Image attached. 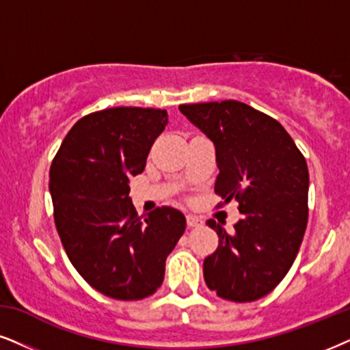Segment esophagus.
Returning <instances> with one entry per match:
<instances>
[{
  "instance_id": "obj_1",
  "label": "esophagus",
  "mask_w": 350,
  "mask_h": 350,
  "mask_svg": "<svg viewBox=\"0 0 350 350\" xmlns=\"http://www.w3.org/2000/svg\"><path fill=\"white\" fill-rule=\"evenodd\" d=\"M185 219H187V226L189 228H197V226H200V224H202V219L196 215H187V216H185Z\"/></svg>"
}]
</instances>
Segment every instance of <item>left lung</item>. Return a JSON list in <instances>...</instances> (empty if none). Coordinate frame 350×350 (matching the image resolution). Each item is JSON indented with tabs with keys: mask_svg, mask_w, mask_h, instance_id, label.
<instances>
[{
	"mask_svg": "<svg viewBox=\"0 0 350 350\" xmlns=\"http://www.w3.org/2000/svg\"><path fill=\"white\" fill-rule=\"evenodd\" d=\"M215 144V193L236 198L244 218L234 231L208 219L219 237L203 262L206 286L221 299L254 302L282 281L302 244L308 219V167L276 119L236 100L180 105Z\"/></svg>",
	"mask_w": 350,
	"mask_h": 350,
	"instance_id": "left-lung-1",
	"label": "left lung"
}]
</instances>
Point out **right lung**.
Masks as SVG:
<instances>
[{
  "label": "right lung",
  "mask_w": 350,
  "mask_h": 350,
  "mask_svg": "<svg viewBox=\"0 0 350 350\" xmlns=\"http://www.w3.org/2000/svg\"><path fill=\"white\" fill-rule=\"evenodd\" d=\"M167 124L166 109L118 106L74 124L53 158V215L70 263L98 293L116 300L154 294L166 256L185 231L179 210L137 215L129 178L147 165Z\"/></svg>",
  "instance_id": "right-lung-1"
}]
</instances>
